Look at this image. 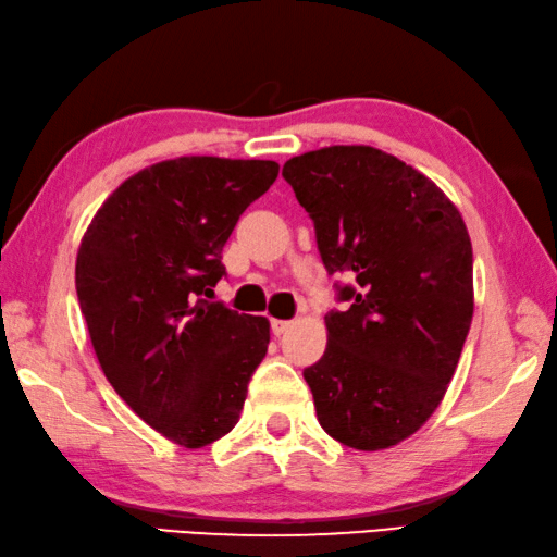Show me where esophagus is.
Masks as SVG:
<instances>
[{
    "instance_id": "obj_1",
    "label": "esophagus",
    "mask_w": 557,
    "mask_h": 557,
    "mask_svg": "<svg viewBox=\"0 0 557 557\" xmlns=\"http://www.w3.org/2000/svg\"><path fill=\"white\" fill-rule=\"evenodd\" d=\"M289 326H292V321H285V319H270V329H272V333H275V336H282V333H285Z\"/></svg>"
}]
</instances>
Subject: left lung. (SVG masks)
Here are the masks:
<instances>
[{
    "label": "left lung",
    "instance_id": "left-lung-1",
    "mask_svg": "<svg viewBox=\"0 0 557 557\" xmlns=\"http://www.w3.org/2000/svg\"><path fill=\"white\" fill-rule=\"evenodd\" d=\"M313 221L341 309L305 368L321 429L382 450L423 426L458 368L472 321V244L453 201L399 158L331 146L282 168Z\"/></svg>",
    "mask_w": 557,
    "mask_h": 557
}]
</instances>
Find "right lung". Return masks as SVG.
<instances>
[{"instance_id":"1","label":"right lung","mask_w":557,"mask_h":557,"mask_svg":"<svg viewBox=\"0 0 557 557\" xmlns=\"http://www.w3.org/2000/svg\"><path fill=\"white\" fill-rule=\"evenodd\" d=\"M277 173L272 160H165L111 191L77 250L79 309L107 380L185 448L236 426L268 352V319L228 309L214 287L231 231Z\"/></svg>"}]
</instances>
